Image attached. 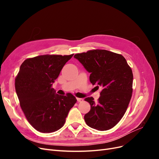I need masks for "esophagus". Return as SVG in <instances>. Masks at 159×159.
<instances>
[{"mask_svg":"<svg viewBox=\"0 0 159 159\" xmlns=\"http://www.w3.org/2000/svg\"><path fill=\"white\" fill-rule=\"evenodd\" d=\"M77 101H78V102H82L84 99L82 98H77Z\"/></svg>","mask_w":159,"mask_h":159,"instance_id":"esophagus-1","label":"esophagus"}]
</instances>
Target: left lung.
Masks as SVG:
<instances>
[{"label":"left lung","mask_w":159,"mask_h":159,"mask_svg":"<svg viewBox=\"0 0 159 159\" xmlns=\"http://www.w3.org/2000/svg\"><path fill=\"white\" fill-rule=\"evenodd\" d=\"M90 73L93 85L102 88L98 102L86 98L91 109L84 116L86 124L98 131L113 128L123 117L133 92V75L125 57L105 50H93L74 56Z\"/></svg>","instance_id":"8db88e82"}]
</instances>
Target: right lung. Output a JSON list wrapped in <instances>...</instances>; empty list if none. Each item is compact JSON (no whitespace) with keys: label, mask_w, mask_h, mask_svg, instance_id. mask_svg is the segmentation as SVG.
Segmentation results:
<instances>
[{"label":"right lung","mask_w":159,"mask_h":159,"mask_svg":"<svg viewBox=\"0 0 159 159\" xmlns=\"http://www.w3.org/2000/svg\"><path fill=\"white\" fill-rule=\"evenodd\" d=\"M73 56H39L26 59L20 66L16 92L28 121L38 131L52 133L61 129L77 102L72 94L60 95L52 88Z\"/></svg>","instance_id":"right-lung-1"}]
</instances>
